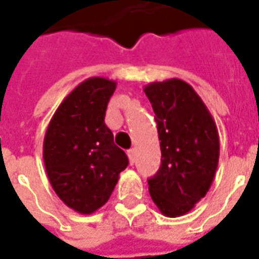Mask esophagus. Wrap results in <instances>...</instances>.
I'll list each match as a JSON object with an SVG mask.
<instances>
[{
  "label": "esophagus",
  "instance_id": "34e87169",
  "mask_svg": "<svg viewBox=\"0 0 259 259\" xmlns=\"http://www.w3.org/2000/svg\"><path fill=\"white\" fill-rule=\"evenodd\" d=\"M127 155H129V161H130V163H132V165H133V163H135V159H136V151L135 150H129V151H127Z\"/></svg>",
  "mask_w": 259,
  "mask_h": 259
}]
</instances>
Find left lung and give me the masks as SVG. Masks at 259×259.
<instances>
[{
	"mask_svg": "<svg viewBox=\"0 0 259 259\" xmlns=\"http://www.w3.org/2000/svg\"><path fill=\"white\" fill-rule=\"evenodd\" d=\"M155 113L161 166L148 190L165 217L190 212L209 190L219 162V135L212 115L189 83L180 79L144 87Z\"/></svg>",
	"mask_w": 259,
	"mask_h": 259,
	"instance_id": "left-lung-1",
	"label": "left lung"
}]
</instances>
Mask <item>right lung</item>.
Returning <instances> with one entry per match:
<instances>
[{"label": "right lung", "instance_id": "add662e5", "mask_svg": "<svg viewBox=\"0 0 259 259\" xmlns=\"http://www.w3.org/2000/svg\"><path fill=\"white\" fill-rule=\"evenodd\" d=\"M115 89L116 83L105 77L81 81L61 102L44 137L42 158L54 191L84 215L109 200L129 165L104 122Z\"/></svg>", "mask_w": 259, "mask_h": 259}]
</instances>
